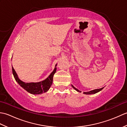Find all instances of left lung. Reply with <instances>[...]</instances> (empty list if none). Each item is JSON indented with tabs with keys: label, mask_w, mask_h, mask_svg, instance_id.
Here are the masks:
<instances>
[{
	"label": "left lung",
	"mask_w": 127,
	"mask_h": 127,
	"mask_svg": "<svg viewBox=\"0 0 127 127\" xmlns=\"http://www.w3.org/2000/svg\"><path fill=\"white\" fill-rule=\"evenodd\" d=\"M72 87H73V88L75 89V90L77 91V92H81L79 90H78L77 88H76L75 87H74V86H72ZM103 88H104V87H102V88H99V89H96V90H92V91H90V92H83V93H84V94H95V93H96L99 92V91H101Z\"/></svg>",
	"instance_id": "8db88e82"
}]
</instances>
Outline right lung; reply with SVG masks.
<instances>
[{
	"mask_svg": "<svg viewBox=\"0 0 127 127\" xmlns=\"http://www.w3.org/2000/svg\"><path fill=\"white\" fill-rule=\"evenodd\" d=\"M56 67L54 69L50 76H48L46 79L39 82H31V83H26L22 81L21 80L18 79L17 75L12 67V74L15 79L17 82L23 88L25 89L28 92L33 94H40L46 92L49 90L52 84L53 75L55 74L56 71Z\"/></svg>",
	"mask_w": 127,
	"mask_h": 127,
	"instance_id": "obj_1",
	"label": "right lung"
}]
</instances>
